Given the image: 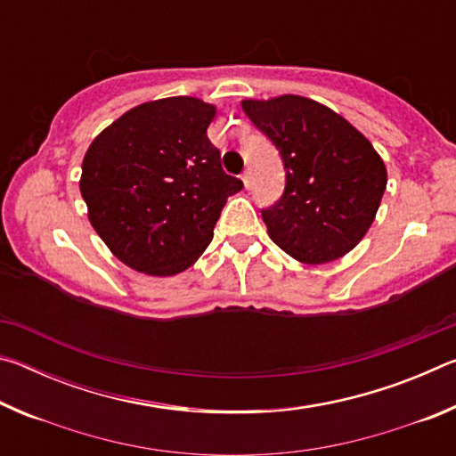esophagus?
Wrapping results in <instances>:
<instances>
[{
	"label": "esophagus",
	"instance_id": "34e87169",
	"mask_svg": "<svg viewBox=\"0 0 456 456\" xmlns=\"http://www.w3.org/2000/svg\"><path fill=\"white\" fill-rule=\"evenodd\" d=\"M241 181H243V184H245V189H249V184H251V175H249V171H245V173L241 175Z\"/></svg>",
	"mask_w": 456,
	"mask_h": 456
}]
</instances>
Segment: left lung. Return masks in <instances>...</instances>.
I'll return each mask as SVG.
<instances>
[{"label":"left lung","instance_id":"8db88e82","mask_svg":"<svg viewBox=\"0 0 456 456\" xmlns=\"http://www.w3.org/2000/svg\"><path fill=\"white\" fill-rule=\"evenodd\" d=\"M243 112L280 151L285 191L261 211L272 241L307 265L330 264L372 225L386 167L372 142L315 100L283 94L243 100Z\"/></svg>","mask_w":456,"mask_h":456}]
</instances>
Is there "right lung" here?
Masks as SVG:
<instances>
[{"mask_svg": "<svg viewBox=\"0 0 456 456\" xmlns=\"http://www.w3.org/2000/svg\"><path fill=\"white\" fill-rule=\"evenodd\" d=\"M215 112L192 96L152 100L106 126L84 154L80 192L92 227L136 272L167 277L191 267L227 197L243 189L207 138Z\"/></svg>", "mask_w": 456, "mask_h": 456, "instance_id": "obj_1", "label": "right lung"}]
</instances>
